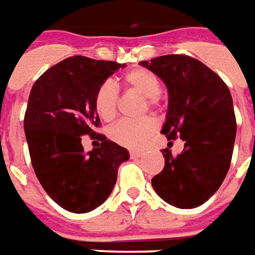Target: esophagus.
Here are the masks:
<instances>
[{
	"label": "esophagus",
	"mask_w": 255,
	"mask_h": 255,
	"mask_svg": "<svg viewBox=\"0 0 255 255\" xmlns=\"http://www.w3.org/2000/svg\"><path fill=\"white\" fill-rule=\"evenodd\" d=\"M143 155V151H130V157L131 159H138Z\"/></svg>",
	"instance_id": "1"
}]
</instances>
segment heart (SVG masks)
<instances>
[{"instance_id":"b5f03b06","label":"heart","mask_w":255,"mask_h":255,"mask_svg":"<svg viewBox=\"0 0 255 255\" xmlns=\"http://www.w3.org/2000/svg\"><path fill=\"white\" fill-rule=\"evenodd\" d=\"M123 81L126 87L144 96L150 108L156 107L157 96L161 92V83L152 71L134 69L124 75ZM94 107L100 119L104 121L115 119L119 108V91L112 82H104L99 86L94 96ZM156 121L152 117H144L136 121L124 120L109 128L108 135L120 146L136 148L156 131Z\"/></svg>"}]
</instances>
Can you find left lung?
<instances>
[{"label":"left lung","instance_id":"1","mask_svg":"<svg viewBox=\"0 0 255 255\" xmlns=\"http://www.w3.org/2000/svg\"><path fill=\"white\" fill-rule=\"evenodd\" d=\"M140 65L167 86L161 134L185 142L177 156L161 150L165 164L151 181L152 188L174 207H198L215 194L231 165L237 125L229 88L210 67L185 54L160 56Z\"/></svg>","mask_w":255,"mask_h":255}]
</instances>
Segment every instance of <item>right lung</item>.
Wrapping results in <instances>:
<instances>
[{
  "mask_svg": "<svg viewBox=\"0 0 255 255\" xmlns=\"http://www.w3.org/2000/svg\"><path fill=\"white\" fill-rule=\"evenodd\" d=\"M120 67L125 64L69 57L40 75L29 92L24 132L31 163L47 194L67 211L85 214L107 201L120 164L129 159L104 135L99 148L85 152L81 138L96 135L95 92Z\"/></svg>",
  "mask_w": 255,
  "mask_h": 255,
  "instance_id": "right-lung-1",
  "label": "right lung"
}]
</instances>
